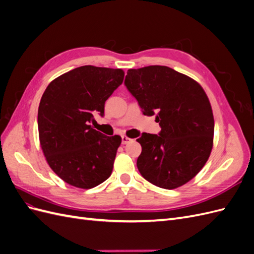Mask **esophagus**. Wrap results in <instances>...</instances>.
Returning <instances> with one entry per match:
<instances>
[{
  "label": "esophagus",
  "instance_id": "obj_1",
  "mask_svg": "<svg viewBox=\"0 0 254 254\" xmlns=\"http://www.w3.org/2000/svg\"><path fill=\"white\" fill-rule=\"evenodd\" d=\"M130 141H131V139H130V137H128L127 135H122V143L123 144H127Z\"/></svg>",
  "mask_w": 254,
  "mask_h": 254
}]
</instances>
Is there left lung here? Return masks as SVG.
Returning a JSON list of instances; mask_svg holds the SVG:
<instances>
[{
  "label": "left lung",
  "mask_w": 254,
  "mask_h": 254,
  "mask_svg": "<svg viewBox=\"0 0 254 254\" xmlns=\"http://www.w3.org/2000/svg\"><path fill=\"white\" fill-rule=\"evenodd\" d=\"M125 84L145 115L157 114L159 134L144 132L136 166L155 186L174 190L202 170L213 148L214 117L196 80L165 65L130 68Z\"/></svg>",
  "instance_id": "1"
}]
</instances>
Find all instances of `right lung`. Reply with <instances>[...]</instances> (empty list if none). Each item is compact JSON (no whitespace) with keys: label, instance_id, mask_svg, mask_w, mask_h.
I'll return each mask as SVG.
<instances>
[{"label":"right lung","instance_id":"1","mask_svg":"<svg viewBox=\"0 0 254 254\" xmlns=\"http://www.w3.org/2000/svg\"><path fill=\"white\" fill-rule=\"evenodd\" d=\"M122 68L83 65L50 82L38 109L40 146L60 179L89 190L110 177L120 135L107 136L91 127L104 115L105 102L124 80Z\"/></svg>","mask_w":254,"mask_h":254}]
</instances>
